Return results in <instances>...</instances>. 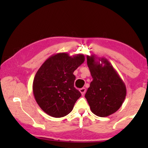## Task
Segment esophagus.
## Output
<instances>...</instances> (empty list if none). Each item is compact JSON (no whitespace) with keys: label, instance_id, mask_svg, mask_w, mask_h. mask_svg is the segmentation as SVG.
<instances>
[{"label":"esophagus","instance_id":"34e87169","mask_svg":"<svg viewBox=\"0 0 148 148\" xmlns=\"http://www.w3.org/2000/svg\"><path fill=\"white\" fill-rule=\"evenodd\" d=\"M86 88H80L79 89V92H81V94H82V95H84L85 93H86Z\"/></svg>","mask_w":148,"mask_h":148}]
</instances>
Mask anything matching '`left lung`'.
<instances>
[{
    "instance_id": "left-lung-1",
    "label": "left lung",
    "mask_w": 148,
    "mask_h": 148,
    "mask_svg": "<svg viewBox=\"0 0 148 148\" xmlns=\"http://www.w3.org/2000/svg\"><path fill=\"white\" fill-rule=\"evenodd\" d=\"M87 63L93 80L85 97L91 111L100 117L112 114L121 108L126 97L125 83L106 58L92 54L87 56Z\"/></svg>"
}]
</instances>
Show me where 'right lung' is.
Here are the masks:
<instances>
[{
	"label": "right lung",
	"instance_id": "obj_1",
	"mask_svg": "<svg viewBox=\"0 0 148 148\" xmlns=\"http://www.w3.org/2000/svg\"><path fill=\"white\" fill-rule=\"evenodd\" d=\"M85 60L82 54L69 56L60 52L50 56L38 70L33 82V93L40 108L55 118L71 112L82 96L74 87L73 72Z\"/></svg>",
	"mask_w": 148,
	"mask_h": 148
}]
</instances>
